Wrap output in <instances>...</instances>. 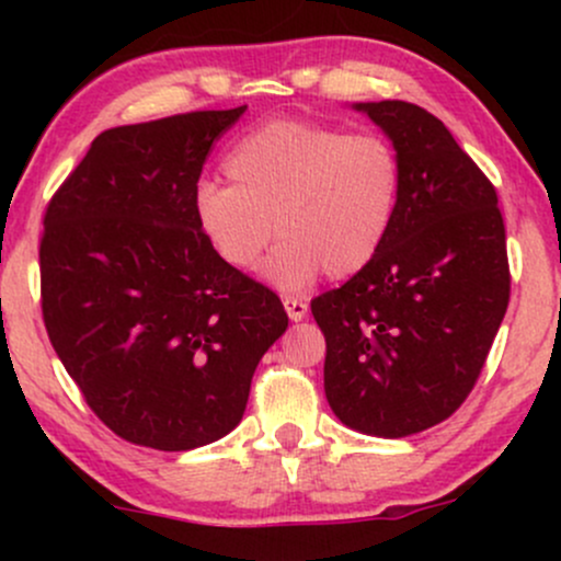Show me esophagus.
I'll return each instance as SVG.
<instances>
[{"instance_id":"esophagus-1","label":"esophagus","mask_w":561,"mask_h":561,"mask_svg":"<svg viewBox=\"0 0 561 561\" xmlns=\"http://www.w3.org/2000/svg\"><path fill=\"white\" fill-rule=\"evenodd\" d=\"M282 302H285V311H287L289 321H302V319H306V313H308V302L306 300L285 298Z\"/></svg>"}]
</instances>
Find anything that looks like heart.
I'll use <instances>...</instances> for the list:
<instances>
[{
    "instance_id": "heart-1",
    "label": "heart",
    "mask_w": 561,
    "mask_h": 561,
    "mask_svg": "<svg viewBox=\"0 0 561 561\" xmlns=\"http://www.w3.org/2000/svg\"><path fill=\"white\" fill-rule=\"evenodd\" d=\"M224 169L231 184L199 182L192 192L199 234L227 266L244 272L276 231L282 242L263 279L287 295L321 272L343 279L369 266L401 203V160L390 141L302 118L248 131Z\"/></svg>"
}]
</instances>
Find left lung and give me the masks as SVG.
<instances>
[{
	"label": "left lung",
	"instance_id": "left-lung-1",
	"mask_svg": "<svg viewBox=\"0 0 561 561\" xmlns=\"http://www.w3.org/2000/svg\"><path fill=\"white\" fill-rule=\"evenodd\" d=\"M401 160V203L366 268L311 300L324 392L345 427L405 437L448 420L478 382L508 306L493 184L450 131L403 100L356 102Z\"/></svg>",
	"mask_w": 561,
	"mask_h": 561
}]
</instances>
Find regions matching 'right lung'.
<instances>
[{
    "label": "right lung",
    "instance_id": "obj_1",
    "mask_svg": "<svg viewBox=\"0 0 561 561\" xmlns=\"http://www.w3.org/2000/svg\"><path fill=\"white\" fill-rule=\"evenodd\" d=\"M244 111L107 128L47 205L49 340L94 414L137 446L229 435L287 330L279 298L218 259L192 214L210 147Z\"/></svg>",
    "mask_w": 561,
    "mask_h": 561
}]
</instances>
